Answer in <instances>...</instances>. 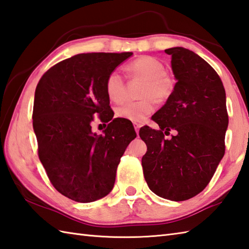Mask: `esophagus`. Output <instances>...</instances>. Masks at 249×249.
Here are the masks:
<instances>
[{"label":"esophagus","instance_id":"1","mask_svg":"<svg viewBox=\"0 0 249 249\" xmlns=\"http://www.w3.org/2000/svg\"><path fill=\"white\" fill-rule=\"evenodd\" d=\"M133 125H134V129L136 131V133L139 134V131H140V128H141V124H138V123H133Z\"/></svg>","mask_w":249,"mask_h":249}]
</instances>
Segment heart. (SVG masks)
I'll return each instance as SVG.
<instances>
[{
	"mask_svg": "<svg viewBox=\"0 0 249 249\" xmlns=\"http://www.w3.org/2000/svg\"><path fill=\"white\" fill-rule=\"evenodd\" d=\"M126 76L131 79L144 80L139 101H128L116 108V115L121 119L142 123L153 113L155 103H164L175 89V80L165 73L164 64L149 55H142L125 65ZM105 92L113 102H121L125 94L124 76L117 71L110 72L105 80Z\"/></svg>",
	"mask_w": 249,
	"mask_h": 249,
	"instance_id": "obj_1",
	"label": "heart"
}]
</instances>
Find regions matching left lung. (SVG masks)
Returning a JSON list of instances; mask_svg holds the SVG:
<instances>
[{"mask_svg":"<svg viewBox=\"0 0 249 249\" xmlns=\"http://www.w3.org/2000/svg\"><path fill=\"white\" fill-rule=\"evenodd\" d=\"M177 79L166 103L151 117L159 130H140L147 145L142 166L147 185L157 196L186 201L209 185L225 155L229 124L226 91L219 75L189 49H165ZM175 136L166 140L169 131Z\"/></svg>","mask_w":249,"mask_h":249,"instance_id":"left-lung-1","label":"left lung"}]
</instances>
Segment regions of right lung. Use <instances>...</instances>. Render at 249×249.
<instances>
[{
	"label": "right lung",
	"instance_id": "1",
	"mask_svg": "<svg viewBox=\"0 0 249 249\" xmlns=\"http://www.w3.org/2000/svg\"><path fill=\"white\" fill-rule=\"evenodd\" d=\"M132 53H79L54 64L35 89L33 129L48 178L69 199L88 203L107 196L133 125L113 118L105 92L107 75ZM108 122L105 135L90 131L94 116Z\"/></svg>",
	"mask_w": 249,
	"mask_h": 249
}]
</instances>
